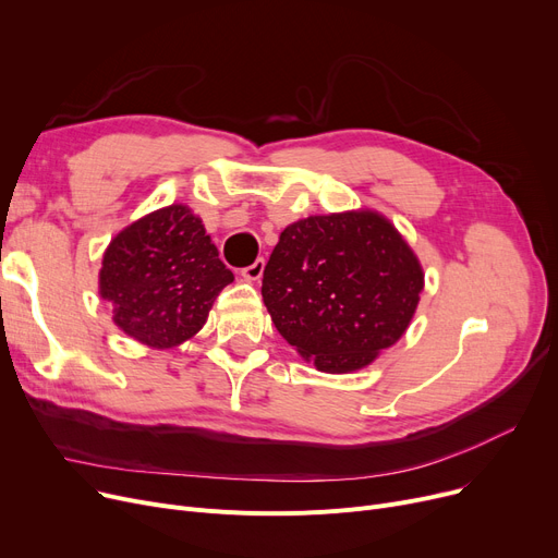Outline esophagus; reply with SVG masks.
Returning a JSON list of instances; mask_svg holds the SVG:
<instances>
[{"mask_svg":"<svg viewBox=\"0 0 558 558\" xmlns=\"http://www.w3.org/2000/svg\"><path fill=\"white\" fill-rule=\"evenodd\" d=\"M264 276V259H255L251 267L242 269V278L248 282H257Z\"/></svg>","mask_w":558,"mask_h":558,"instance_id":"esophagus-1","label":"esophagus"}]
</instances>
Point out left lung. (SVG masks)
I'll return each mask as SVG.
<instances>
[{
  "mask_svg": "<svg viewBox=\"0 0 558 558\" xmlns=\"http://www.w3.org/2000/svg\"><path fill=\"white\" fill-rule=\"evenodd\" d=\"M425 271L377 210L289 223L264 267L262 299L276 330L320 373H355L407 332Z\"/></svg>",
  "mask_w": 558,
  "mask_h": 558,
  "instance_id": "obj_1",
  "label": "left lung"
}]
</instances>
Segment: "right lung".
I'll list each match as a JSON object with an SVG mask.
<instances>
[{
	"instance_id": "obj_1",
	"label": "right lung",
	"mask_w": 558,
	"mask_h": 558,
	"mask_svg": "<svg viewBox=\"0 0 558 558\" xmlns=\"http://www.w3.org/2000/svg\"><path fill=\"white\" fill-rule=\"evenodd\" d=\"M232 280L201 217L185 203H171L110 240L99 296L112 305V324L126 337L169 350L205 326L219 291Z\"/></svg>"
}]
</instances>
